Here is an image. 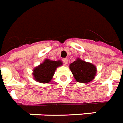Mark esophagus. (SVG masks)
<instances>
[{
    "instance_id": "34e87169",
    "label": "esophagus",
    "mask_w": 123,
    "mask_h": 123,
    "mask_svg": "<svg viewBox=\"0 0 123 123\" xmlns=\"http://www.w3.org/2000/svg\"><path fill=\"white\" fill-rule=\"evenodd\" d=\"M62 61H63L64 64H68V59H66V58L62 59Z\"/></svg>"
}]
</instances>
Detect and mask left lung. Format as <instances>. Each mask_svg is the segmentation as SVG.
<instances>
[{
    "label": "left lung",
    "instance_id": "obj_1",
    "mask_svg": "<svg viewBox=\"0 0 123 123\" xmlns=\"http://www.w3.org/2000/svg\"><path fill=\"white\" fill-rule=\"evenodd\" d=\"M70 69L75 80L81 83L91 82L94 79L97 72L95 65L79 58L70 64Z\"/></svg>",
    "mask_w": 123,
    "mask_h": 123
}]
</instances>
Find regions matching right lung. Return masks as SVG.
Here are the masks:
<instances>
[{
	"mask_svg": "<svg viewBox=\"0 0 123 123\" xmlns=\"http://www.w3.org/2000/svg\"><path fill=\"white\" fill-rule=\"evenodd\" d=\"M62 65L61 61H51L45 59L43 63L36 67L33 70V76L35 80L43 84L50 82L57 67Z\"/></svg>",
	"mask_w": 123,
	"mask_h": 123,
	"instance_id": "add662e5",
	"label": "right lung"
}]
</instances>
